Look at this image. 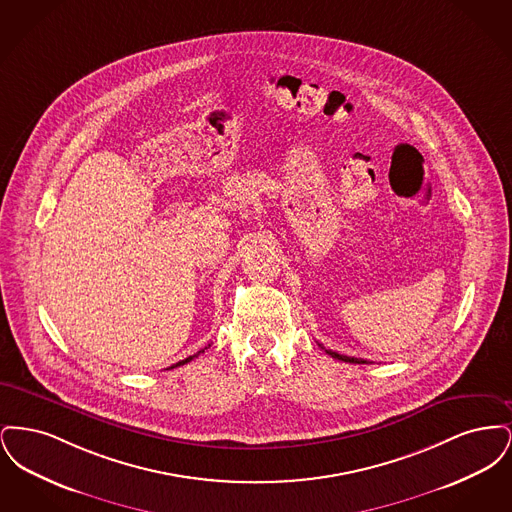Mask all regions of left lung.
Returning a JSON list of instances; mask_svg holds the SVG:
<instances>
[{"label": "left lung", "instance_id": "1", "mask_svg": "<svg viewBox=\"0 0 512 512\" xmlns=\"http://www.w3.org/2000/svg\"><path fill=\"white\" fill-rule=\"evenodd\" d=\"M320 345V343H318ZM322 347V345H320ZM324 349V347H322ZM330 357H334V359H338V361H343V363H353V365H368V361L365 359H357V357H347V355H340V353H336V351H332V349H324Z\"/></svg>", "mask_w": 512, "mask_h": 512}]
</instances>
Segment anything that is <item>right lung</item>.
<instances>
[{"mask_svg": "<svg viewBox=\"0 0 512 512\" xmlns=\"http://www.w3.org/2000/svg\"><path fill=\"white\" fill-rule=\"evenodd\" d=\"M205 349H207V347H205ZM205 349H201V351H197V353H195V355H192V357H188V359H184V361H178V363H176V365H172L171 368H176V366L186 365V363H190V361H192V359H194V357H197V355H199V353H203V351H205Z\"/></svg>", "mask_w": 512, "mask_h": 512, "instance_id": "right-lung-1", "label": "right lung"}]
</instances>
